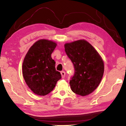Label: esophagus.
<instances>
[{
  "label": "esophagus",
  "instance_id": "1",
  "mask_svg": "<svg viewBox=\"0 0 126 126\" xmlns=\"http://www.w3.org/2000/svg\"><path fill=\"white\" fill-rule=\"evenodd\" d=\"M61 75H62V78H64L65 77V73L64 71H62L61 72Z\"/></svg>",
  "mask_w": 126,
  "mask_h": 126
}]
</instances>
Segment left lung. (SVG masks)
Here are the masks:
<instances>
[{"label": "left lung", "instance_id": "obj_1", "mask_svg": "<svg viewBox=\"0 0 126 126\" xmlns=\"http://www.w3.org/2000/svg\"><path fill=\"white\" fill-rule=\"evenodd\" d=\"M65 52L74 68L69 81L72 91L85 96L95 90L104 73V63L93 47L84 40H79L64 45Z\"/></svg>", "mask_w": 126, "mask_h": 126}]
</instances>
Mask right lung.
Instances as JSON below:
<instances>
[{
    "label": "right lung",
    "mask_w": 126,
    "mask_h": 126,
    "mask_svg": "<svg viewBox=\"0 0 126 126\" xmlns=\"http://www.w3.org/2000/svg\"><path fill=\"white\" fill-rule=\"evenodd\" d=\"M56 46L57 44L50 40H39L30 48L25 55L23 63V77L36 94H48L62 78L51 57Z\"/></svg>",
    "instance_id": "obj_1"
}]
</instances>
